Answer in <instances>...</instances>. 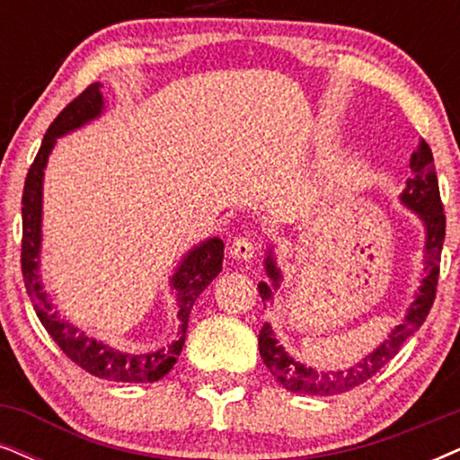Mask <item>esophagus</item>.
Segmentation results:
<instances>
[{
	"label": "esophagus",
	"instance_id": "esophagus-1",
	"mask_svg": "<svg viewBox=\"0 0 460 460\" xmlns=\"http://www.w3.org/2000/svg\"><path fill=\"white\" fill-rule=\"evenodd\" d=\"M254 250H257V242H254L252 235H237L234 243H231V254H234L235 259H252Z\"/></svg>",
	"mask_w": 460,
	"mask_h": 460
}]
</instances>
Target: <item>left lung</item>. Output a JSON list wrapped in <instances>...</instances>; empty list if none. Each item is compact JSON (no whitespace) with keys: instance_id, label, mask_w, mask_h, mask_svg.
<instances>
[{"instance_id":"8db88e82","label":"left lung","mask_w":460,"mask_h":460,"mask_svg":"<svg viewBox=\"0 0 460 460\" xmlns=\"http://www.w3.org/2000/svg\"><path fill=\"white\" fill-rule=\"evenodd\" d=\"M410 167L411 178L408 180V187H405L401 199H403L405 206H410L411 210L418 212V217L424 220V226H427V246H424V252H427V257H424L427 259L424 271H427V276L422 278L420 295L410 305L405 321L397 329H393V333L388 335V340H385V344L367 354L358 365H354V367L346 371H314L305 367V365H299L297 360L290 358L284 352V348L278 344L270 324H263V329L259 331V352L263 357L267 369L278 377V382L287 391L301 394H321V397L352 391L354 386L367 382L369 377H374L377 371L385 367L388 360L394 358V354L401 350L405 340L420 327L424 318L431 312L435 293H438L441 246H444L446 237V214L444 203H441L439 197L438 173H435L433 167V153L422 137L414 153H411ZM265 270L273 280V287H278L280 271L276 270L271 257H267ZM259 293L263 299H271V288L265 282L259 284Z\"/></svg>"}]
</instances>
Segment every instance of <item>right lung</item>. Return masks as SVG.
Wrapping results in <instances>:
<instances>
[{"mask_svg":"<svg viewBox=\"0 0 460 460\" xmlns=\"http://www.w3.org/2000/svg\"><path fill=\"white\" fill-rule=\"evenodd\" d=\"M102 93L100 83H93L80 93L75 100L67 103L61 110V114L52 120L49 131L42 139L36 159L29 167L25 178V189H22V242H21V270L22 280L29 299H31L33 310H36L40 323L49 331V335L55 340V344L66 352L67 358H72L78 367L89 371L91 376L103 377V380L114 382H156L163 376L170 374V369L176 365V360L182 352L184 333H187L189 314L193 310V304L201 295V290L218 276L223 267V248L225 243L214 237V240L203 242L199 248L189 252L184 263L178 267L176 276L172 278L173 288L178 290V318H180V337L172 346L161 348L156 352L148 354H123L112 350L110 346L97 344L91 337L78 333L72 324L63 323L52 314V305L46 299L38 276V254H40V218H42V178L44 167L49 161V155L55 146L57 137L63 133L84 125L86 120L95 119L102 112Z\"/></svg>","mask_w":460,"mask_h":460,"instance_id":"add662e5","label":"right lung"}]
</instances>
